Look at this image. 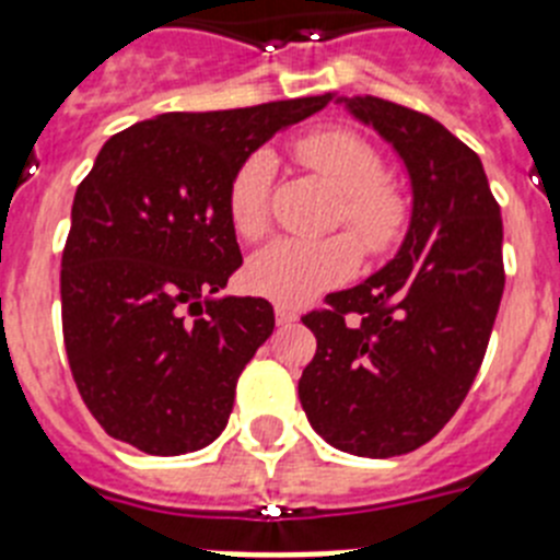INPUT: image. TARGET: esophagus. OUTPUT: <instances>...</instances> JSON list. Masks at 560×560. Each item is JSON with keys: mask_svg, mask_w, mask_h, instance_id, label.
I'll list each match as a JSON object with an SVG mask.
<instances>
[{"mask_svg": "<svg viewBox=\"0 0 560 560\" xmlns=\"http://www.w3.org/2000/svg\"><path fill=\"white\" fill-rule=\"evenodd\" d=\"M275 319H277V325H291V323H296L300 316H296V311L289 308V305H277Z\"/></svg>", "mask_w": 560, "mask_h": 560, "instance_id": "esophagus-1", "label": "esophagus"}]
</instances>
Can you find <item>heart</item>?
I'll use <instances>...</instances> for the list:
<instances>
[{"instance_id": "heart-1", "label": "heart", "mask_w": 560, "mask_h": 560, "mask_svg": "<svg viewBox=\"0 0 560 560\" xmlns=\"http://www.w3.org/2000/svg\"><path fill=\"white\" fill-rule=\"evenodd\" d=\"M294 156L319 173L341 196V215L359 244L384 252L398 241L407 207L398 192L384 185V162L359 133L325 128L294 142ZM275 156L257 151L241 162L226 190V215L244 241H257L269 226V190ZM359 266V246L348 235L280 237L255 252L246 280L257 294L283 305H305L323 291L348 280Z\"/></svg>"}]
</instances>
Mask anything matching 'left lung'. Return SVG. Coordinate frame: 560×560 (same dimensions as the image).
Wrapping results in <instances>:
<instances>
[{
	"label": "left lung",
	"instance_id": "left-lung-1",
	"mask_svg": "<svg viewBox=\"0 0 560 560\" xmlns=\"http://www.w3.org/2000/svg\"><path fill=\"white\" fill-rule=\"evenodd\" d=\"M336 103L398 153L412 212L387 266L303 316L316 355L300 404L339 452L398 457L446 427L477 378L504 291L502 215L477 153L429 114L370 95Z\"/></svg>",
	"mask_w": 560,
	"mask_h": 560
}]
</instances>
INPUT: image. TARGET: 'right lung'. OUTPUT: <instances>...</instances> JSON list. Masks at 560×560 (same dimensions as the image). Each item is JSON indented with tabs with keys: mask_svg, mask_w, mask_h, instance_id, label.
Returning <instances> with one entry per match:
<instances>
[{
	"mask_svg": "<svg viewBox=\"0 0 560 560\" xmlns=\"http://www.w3.org/2000/svg\"><path fill=\"white\" fill-rule=\"evenodd\" d=\"M330 101L160 114L101 148L72 201L61 319L106 434L176 457L224 432L237 375L275 330L264 296H215L241 266L226 190L246 156Z\"/></svg>",
	"mask_w": 560,
	"mask_h": 560,
	"instance_id": "1",
	"label": "right lung"
}]
</instances>
